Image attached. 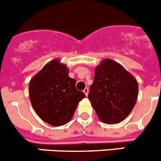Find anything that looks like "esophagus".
Here are the masks:
<instances>
[{
	"label": "esophagus",
	"instance_id": "1",
	"mask_svg": "<svg viewBox=\"0 0 161 161\" xmlns=\"http://www.w3.org/2000/svg\"><path fill=\"white\" fill-rule=\"evenodd\" d=\"M83 92H84V93H85L86 94V96H88V93H89V89L88 88H85L84 89V90H83Z\"/></svg>",
	"mask_w": 161,
	"mask_h": 161
}]
</instances>
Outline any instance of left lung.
<instances>
[{
  "label": "left lung",
  "mask_w": 161,
  "mask_h": 161,
  "mask_svg": "<svg viewBox=\"0 0 161 161\" xmlns=\"http://www.w3.org/2000/svg\"><path fill=\"white\" fill-rule=\"evenodd\" d=\"M138 95V81L120 64L107 58L96 67L88 98L103 123L114 124L125 119Z\"/></svg>",
  "instance_id": "8db88e82"
}]
</instances>
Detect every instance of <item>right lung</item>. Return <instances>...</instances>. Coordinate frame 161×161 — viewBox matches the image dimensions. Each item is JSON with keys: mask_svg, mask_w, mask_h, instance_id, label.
I'll return each mask as SVG.
<instances>
[{"mask_svg": "<svg viewBox=\"0 0 161 161\" xmlns=\"http://www.w3.org/2000/svg\"><path fill=\"white\" fill-rule=\"evenodd\" d=\"M59 58L46 64L29 82L30 101L37 115L55 127L68 124L86 95L75 88L76 80Z\"/></svg>", "mask_w": 161, "mask_h": 161, "instance_id": "add662e5", "label": "right lung"}]
</instances>
